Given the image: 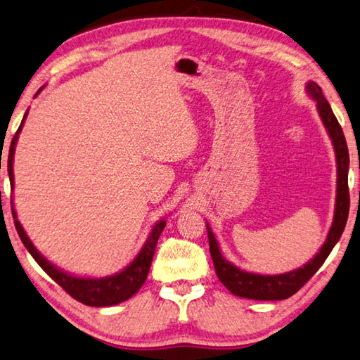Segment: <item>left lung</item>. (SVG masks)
Masks as SVG:
<instances>
[{
	"instance_id": "1",
	"label": "left lung",
	"mask_w": 360,
	"mask_h": 360,
	"mask_svg": "<svg viewBox=\"0 0 360 360\" xmlns=\"http://www.w3.org/2000/svg\"><path fill=\"white\" fill-rule=\"evenodd\" d=\"M307 93L313 101H316L318 113L321 116L324 127L332 140L337 159V198H335V212L334 221L326 238V243L319 248V252L311 258L309 263L299 269H294L277 276H261V274L245 272L234 266L230 261L224 258L220 253L219 243L209 224H206L207 238H209V252L214 261L215 274L221 283L230 290L234 296L255 299V300H282L288 299L294 292H297L309 280L315 276V272L323 266L326 258L329 257L332 248L338 243L340 236L345 230L346 220L349 212V188H348V168H349V154L348 145H346L343 130L340 127L337 117L332 112L329 102L326 101L321 88L315 82L307 83Z\"/></svg>"
}]
</instances>
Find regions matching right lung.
Listing matches in <instances>:
<instances>
[{
  "label": "right lung",
  "mask_w": 360,
  "mask_h": 360,
  "mask_svg": "<svg viewBox=\"0 0 360 360\" xmlns=\"http://www.w3.org/2000/svg\"><path fill=\"white\" fill-rule=\"evenodd\" d=\"M26 115H28V112L25 113L20 127H18L17 134L14 135V139H12L11 148H9L8 172H9V181H11L12 188H14V168H12V163H14V153H15L18 134H20V130L23 127ZM11 205H12V215H14V224L17 228V233H18V236H20L23 245L26 247V250L31 253V257L36 259V263L41 266L42 269L47 272L49 276L53 278L64 291L70 294V296L75 300H78V302L89 305V307H110V305L121 304V302H124V300H127L129 297H132L134 294L141 288L148 277L149 267H151L154 250H155V245H158L159 236L163 231V228H165V225H167L165 220H159L158 224L153 226V230H151V233H149L146 243L143 244L139 255H136L132 263H130L127 267H124L121 272L115 274V276L101 277V278L75 277V276H70V274L64 272L61 269H58L56 266L51 264L47 258H44L42 255L37 252V248L34 247V244L31 243L30 238L26 236L23 226L20 225V221H18V219H17L14 201H11Z\"/></svg>",
  "instance_id": "1"
}]
</instances>
